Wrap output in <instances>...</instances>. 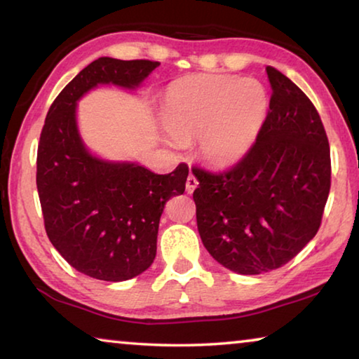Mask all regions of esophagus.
<instances>
[{
    "label": "esophagus",
    "mask_w": 359,
    "mask_h": 359,
    "mask_svg": "<svg viewBox=\"0 0 359 359\" xmlns=\"http://www.w3.org/2000/svg\"><path fill=\"white\" fill-rule=\"evenodd\" d=\"M196 187H198V180L193 174H190V175H188V179H187V191L193 193L194 188H196Z\"/></svg>",
    "instance_id": "obj_1"
}]
</instances>
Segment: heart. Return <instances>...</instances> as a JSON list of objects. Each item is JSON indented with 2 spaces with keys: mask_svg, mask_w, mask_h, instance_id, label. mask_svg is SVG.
<instances>
[{
  "mask_svg": "<svg viewBox=\"0 0 359 359\" xmlns=\"http://www.w3.org/2000/svg\"><path fill=\"white\" fill-rule=\"evenodd\" d=\"M269 102V93L257 79L185 76L165 90L163 121L174 144L198 139L205 161L228 168L239 163L257 142Z\"/></svg>",
  "mask_w": 359,
  "mask_h": 359,
  "instance_id": "1",
  "label": "heart"
}]
</instances>
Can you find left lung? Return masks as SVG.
Segmentation results:
<instances>
[{"label": "left lung", "instance_id": "obj_1", "mask_svg": "<svg viewBox=\"0 0 359 359\" xmlns=\"http://www.w3.org/2000/svg\"><path fill=\"white\" fill-rule=\"evenodd\" d=\"M269 114L252 150L223 172L191 171L208 252L244 276L269 272L313 239L331 188L330 142L312 101L272 66Z\"/></svg>", "mask_w": 359, "mask_h": 359}]
</instances>
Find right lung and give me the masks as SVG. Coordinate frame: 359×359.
Listing matches in <instances>:
<instances>
[{
  "mask_svg": "<svg viewBox=\"0 0 359 359\" xmlns=\"http://www.w3.org/2000/svg\"><path fill=\"white\" fill-rule=\"evenodd\" d=\"M158 62L101 57L83 68L48 109L38 145V185L46 233L82 274L121 282L154 263L165 204L185 191V163L155 174L136 163L93 156L77 130V101L98 83L136 88Z\"/></svg>",
  "mask_w": 359,
  "mask_h": 359,
  "instance_id": "1",
  "label": "right lung"
}]
</instances>
